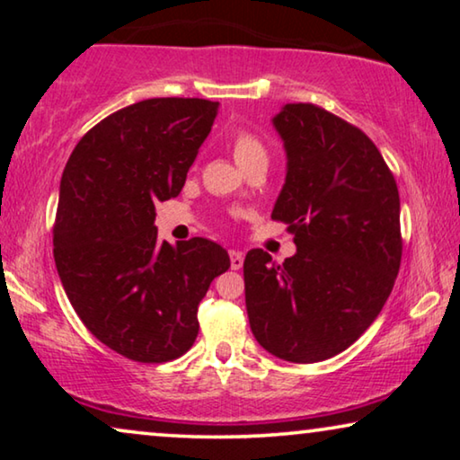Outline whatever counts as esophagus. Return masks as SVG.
Listing matches in <instances>:
<instances>
[{
  "mask_svg": "<svg viewBox=\"0 0 460 460\" xmlns=\"http://www.w3.org/2000/svg\"><path fill=\"white\" fill-rule=\"evenodd\" d=\"M243 261H244V255L241 253V251L232 249L230 251V268L232 270H241L243 268Z\"/></svg>",
  "mask_w": 460,
  "mask_h": 460,
  "instance_id": "34e87169",
  "label": "esophagus"
}]
</instances>
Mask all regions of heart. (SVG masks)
Masks as SVG:
<instances>
[{
  "label": "heart",
  "instance_id": "1",
  "mask_svg": "<svg viewBox=\"0 0 460 460\" xmlns=\"http://www.w3.org/2000/svg\"><path fill=\"white\" fill-rule=\"evenodd\" d=\"M232 153H234V159L241 167L247 165L251 161L268 159V153L266 148H263V144L257 140L255 136L244 134V131L232 140Z\"/></svg>",
  "mask_w": 460,
  "mask_h": 460
}]
</instances>
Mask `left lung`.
I'll list each match as a JSON object with an SVG mask.
<instances>
[{"label":"left lung","mask_w":460,"mask_h":460,"mask_svg":"<svg viewBox=\"0 0 460 460\" xmlns=\"http://www.w3.org/2000/svg\"><path fill=\"white\" fill-rule=\"evenodd\" d=\"M272 125L287 175L272 219L295 251L244 257V304L257 343L312 364L348 349L379 316L402 260L400 194L370 137L314 104H285Z\"/></svg>","instance_id":"1"}]
</instances>
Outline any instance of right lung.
<instances>
[{
    "label": "right lung",
    "mask_w": 460,
    "mask_h": 460,
    "mask_svg": "<svg viewBox=\"0 0 460 460\" xmlns=\"http://www.w3.org/2000/svg\"><path fill=\"white\" fill-rule=\"evenodd\" d=\"M219 102L150 98L81 137L60 180L54 261L81 323L117 354L169 362L199 335V304L230 268L209 238L156 236L159 200L178 197Z\"/></svg>",
    "instance_id": "obj_1"
}]
</instances>
